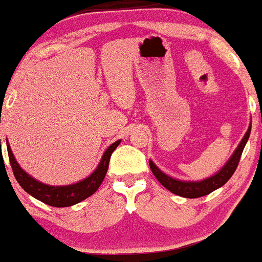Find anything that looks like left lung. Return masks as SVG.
<instances>
[{"instance_id":"8db88e82","label":"left lung","mask_w":262,"mask_h":262,"mask_svg":"<svg viewBox=\"0 0 262 262\" xmlns=\"http://www.w3.org/2000/svg\"><path fill=\"white\" fill-rule=\"evenodd\" d=\"M251 132V124L249 125L248 132H246L244 138H243L240 144L237 145L235 151L233 152V155L230 156L229 160L227 161V164L218 171L215 175L208 177V179H204L202 181H181V180H176L170 177L166 173H164L159 169L158 166L149 160L150 169H151L154 176L158 179V181L164 186L165 188L169 189L170 192L177 194V196H181L185 198H198L202 196H207L210 192L215 191V189L222 187L228 182V180L233 176V173L235 172L237 164H239L240 158H242L243 150L245 148V144L248 141L249 137H250Z\"/></svg>"}]
</instances>
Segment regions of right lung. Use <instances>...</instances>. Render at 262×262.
<instances>
[{
    "label": "right lung",
    "instance_id": "1",
    "mask_svg": "<svg viewBox=\"0 0 262 262\" xmlns=\"http://www.w3.org/2000/svg\"><path fill=\"white\" fill-rule=\"evenodd\" d=\"M119 143H121V140H117L112 145L108 146V149L104 151L103 156H102L97 169L93 171L91 175L86 177L82 181L68 186H49L37 181V180L29 176L18 165L8 141L7 151L12 170H13V175L16 177L17 182L20 185V187L25 189L27 193H29L31 196L41 201L43 203L49 204L52 207H59L60 208V207L74 206V204L86 200L87 197L92 196L97 191L107 173L111 155H112V152L116 150L117 146L119 145Z\"/></svg>",
    "mask_w": 262,
    "mask_h": 262
}]
</instances>
